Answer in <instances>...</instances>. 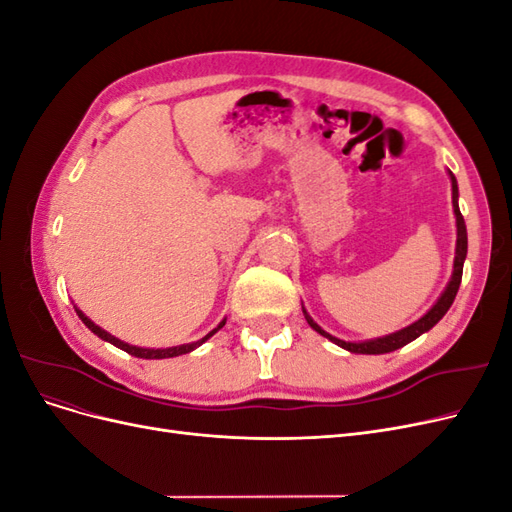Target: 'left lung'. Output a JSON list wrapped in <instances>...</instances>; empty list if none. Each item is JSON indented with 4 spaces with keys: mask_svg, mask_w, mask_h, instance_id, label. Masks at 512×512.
I'll return each mask as SVG.
<instances>
[{
    "mask_svg": "<svg viewBox=\"0 0 512 512\" xmlns=\"http://www.w3.org/2000/svg\"><path fill=\"white\" fill-rule=\"evenodd\" d=\"M451 179H453V209H455V218H457V252H455L457 256H455V271H453L451 282H448V286H446L442 297L438 299V303L433 305L421 320L410 324V327L401 329V331H397L393 335H386V337H380V339H371V342H363V344L342 342V339H337V337L329 335L327 331H322L318 324L312 318H309V314L303 309V314H305V320H307L309 327H312L314 331H318L320 335L329 337L331 342H335L337 346H342V348H346L350 352H356V354H384V352H393V350H397L401 346L410 344L412 339H416L418 335H423L425 331H429L433 327V324H438L442 320V316L448 312V307L453 305V301L457 297V290H459V284H461V275H463V260H466V254H468L466 222H463V215H461L459 205H457V196H459L457 181H455L453 175H451Z\"/></svg>",
    "mask_w": 512,
    "mask_h": 512,
    "instance_id": "obj_1",
    "label": "left lung"
}]
</instances>
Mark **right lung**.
I'll return each mask as SVG.
<instances>
[{"label":"right lung","instance_id":"1","mask_svg":"<svg viewBox=\"0 0 512 512\" xmlns=\"http://www.w3.org/2000/svg\"><path fill=\"white\" fill-rule=\"evenodd\" d=\"M76 314H79V318L85 322V327H87L91 333H96L98 337L106 339V342H111L113 346H117V348H121V350H126V352H128V354H132V356H138V359H168V356L188 354V352H192L194 348H198L200 344H203L205 339H209L213 333H218V331L224 327V324H226V320H224V322H220V324H218V329H213L209 335H205L203 339H198V342H194V344L175 346V348H166V350H149V348H136V346H130V344H123L121 339H117V337H113V335H108L106 331H102L100 327H96V324L91 322L83 312H79V309H76Z\"/></svg>","mask_w":512,"mask_h":512}]
</instances>
